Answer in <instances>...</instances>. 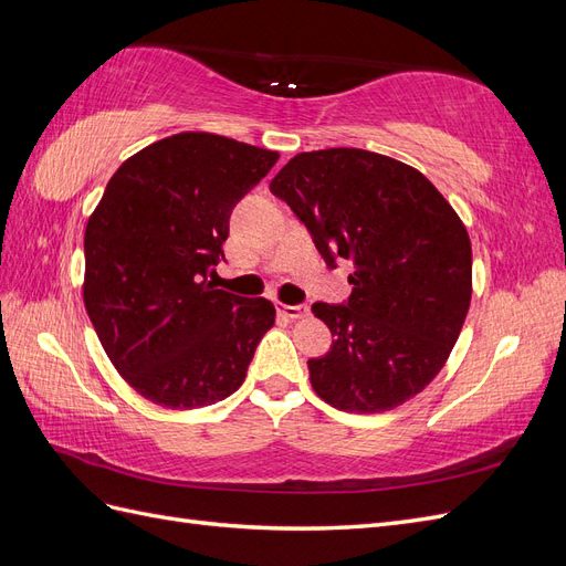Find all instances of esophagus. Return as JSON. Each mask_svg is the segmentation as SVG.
I'll return each instance as SVG.
<instances>
[{"mask_svg":"<svg viewBox=\"0 0 566 566\" xmlns=\"http://www.w3.org/2000/svg\"><path fill=\"white\" fill-rule=\"evenodd\" d=\"M276 310L287 318H304L310 316V304H279Z\"/></svg>","mask_w":566,"mask_h":566,"instance_id":"esophagus-1","label":"esophagus"}]
</instances>
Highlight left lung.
<instances>
[{"label": "left lung", "mask_w": 566, "mask_h": 566, "mask_svg": "<svg viewBox=\"0 0 566 566\" xmlns=\"http://www.w3.org/2000/svg\"><path fill=\"white\" fill-rule=\"evenodd\" d=\"M310 229L331 269L349 262L352 295L312 312L335 342L310 358L318 397L380 413L416 397L447 364L472 297V245L432 181L361 148L300 153L269 184Z\"/></svg>", "instance_id": "8db88e82"}]
</instances>
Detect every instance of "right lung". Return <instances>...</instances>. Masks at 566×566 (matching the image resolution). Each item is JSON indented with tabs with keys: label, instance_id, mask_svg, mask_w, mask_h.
<instances>
[{
	"label": "right lung",
	"instance_id": "right-lung-1",
	"mask_svg": "<svg viewBox=\"0 0 566 566\" xmlns=\"http://www.w3.org/2000/svg\"><path fill=\"white\" fill-rule=\"evenodd\" d=\"M279 153L181 132L119 165L84 231V306L117 373L153 403L210 406L243 385L276 310L208 279L231 212Z\"/></svg>",
	"mask_w": 566,
	"mask_h": 566
}]
</instances>
